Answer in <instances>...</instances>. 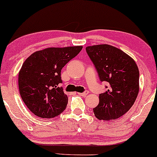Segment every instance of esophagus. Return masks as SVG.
I'll return each instance as SVG.
<instances>
[{
  "instance_id": "1",
  "label": "esophagus",
  "mask_w": 157,
  "mask_h": 157,
  "mask_svg": "<svg viewBox=\"0 0 157 157\" xmlns=\"http://www.w3.org/2000/svg\"><path fill=\"white\" fill-rule=\"evenodd\" d=\"M88 91H85V92H84V93H78V94L80 95V96H83V97H85V96H86L88 94Z\"/></svg>"
}]
</instances>
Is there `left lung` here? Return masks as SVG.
<instances>
[{"label":"left lung","mask_w":157,"mask_h":157,"mask_svg":"<svg viewBox=\"0 0 157 157\" xmlns=\"http://www.w3.org/2000/svg\"><path fill=\"white\" fill-rule=\"evenodd\" d=\"M101 81L109 88L99 95V104L93 109L100 120L120 118L130 110L139 92V70L134 59L120 49L107 44L86 47Z\"/></svg>","instance_id":"1"}]
</instances>
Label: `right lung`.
<instances>
[{"mask_svg": "<svg viewBox=\"0 0 157 157\" xmlns=\"http://www.w3.org/2000/svg\"><path fill=\"white\" fill-rule=\"evenodd\" d=\"M82 48V45L47 48L32 53L23 63L18 77L19 93L35 115L48 119L64 112L68 97L59 87L61 69Z\"/></svg>", "mask_w": 157, "mask_h": 157, "instance_id": "1", "label": "right lung"}]
</instances>
